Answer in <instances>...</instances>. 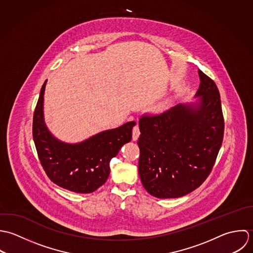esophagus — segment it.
<instances>
[{
    "label": "esophagus",
    "mask_w": 253,
    "mask_h": 253,
    "mask_svg": "<svg viewBox=\"0 0 253 253\" xmlns=\"http://www.w3.org/2000/svg\"><path fill=\"white\" fill-rule=\"evenodd\" d=\"M140 136V129H139V126H135L133 128V136H132V139L133 141H137L138 138Z\"/></svg>",
    "instance_id": "34e87169"
}]
</instances>
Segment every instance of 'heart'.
<instances>
[{
  "instance_id": "b5f03b06",
  "label": "heart",
  "mask_w": 253,
  "mask_h": 253,
  "mask_svg": "<svg viewBox=\"0 0 253 253\" xmlns=\"http://www.w3.org/2000/svg\"><path fill=\"white\" fill-rule=\"evenodd\" d=\"M163 107H164V104H162V103H157V104H155V105L153 106V110L157 112V111H160Z\"/></svg>"
}]
</instances>
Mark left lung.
Returning <instances> with one entry per match:
<instances>
[{
  "instance_id": "1",
  "label": "left lung",
  "mask_w": 253,
  "mask_h": 253,
  "mask_svg": "<svg viewBox=\"0 0 253 253\" xmlns=\"http://www.w3.org/2000/svg\"><path fill=\"white\" fill-rule=\"evenodd\" d=\"M197 101L179 103L162 114L139 121V174L157 199L184 197L210 174L224 135L218 88L199 69Z\"/></svg>"
}]
</instances>
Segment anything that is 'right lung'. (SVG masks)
I'll return each mask as SVG.
<instances>
[{
  "label": "right lung",
  "instance_id": "1",
  "mask_svg": "<svg viewBox=\"0 0 253 253\" xmlns=\"http://www.w3.org/2000/svg\"><path fill=\"white\" fill-rule=\"evenodd\" d=\"M42 86L33 117V140L40 162L54 184L68 191L89 194L102 186L108 178L109 162L123 145L132 139L135 121L118 128L100 132L76 144L62 142L48 129L44 118Z\"/></svg>",
  "mask_w": 253,
  "mask_h": 253
}]
</instances>
